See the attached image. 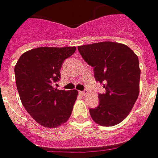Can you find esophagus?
I'll use <instances>...</instances> for the list:
<instances>
[{
	"mask_svg": "<svg viewBox=\"0 0 158 158\" xmlns=\"http://www.w3.org/2000/svg\"><path fill=\"white\" fill-rule=\"evenodd\" d=\"M79 93H80L81 96H85V95L87 94V90L84 89V90H82V91H79Z\"/></svg>",
	"mask_w": 158,
	"mask_h": 158,
	"instance_id": "obj_1",
	"label": "esophagus"
}]
</instances>
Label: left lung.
Listing matches in <instances>:
<instances>
[{"mask_svg": "<svg viewBox=\"0 0 158 158\" xmlns=\"http://www.w3.org/2000/svg\"><path fill=\"white\" fill-rule=\"evenodd\" d=\"M77 49L93 67L95 80L106 89L105 93L98 94V106L89 109L91 118L105 127L120 123L139 95L141 70L137 55L128 46L115 42L84 45Z\"/></svg>", "mask_w": 158, "mask_h": 158, "instance_id": "obj_1", "label": "left lung"}]
</instances>
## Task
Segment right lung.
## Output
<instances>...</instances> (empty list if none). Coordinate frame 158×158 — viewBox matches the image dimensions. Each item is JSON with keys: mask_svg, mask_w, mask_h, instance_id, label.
<instances>
[{"mask_svg": "<svg viewBox=\"0 0 158 158\" xmlns=\"http://www.w3.org/2000/svg\"><path fill=\"white\" fill-rule=\"evenodd\" d=\"M75 46L39 47L22 54L15 67L16 88L28 113L46 127H56L69 118L77 90L53 88L60 79L66 59Z\"/></svg>", "mask_w": 158, "mask_h": 158, "instance_id": "right-lung-1", "label": "right lung"}]
</instances>
